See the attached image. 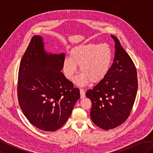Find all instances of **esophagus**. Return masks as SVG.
<instances>
[{
    "mask_svg": "<svg viewBox=\"0 0 153 153\" xmlns=\"http://www.w3.org/2000/svg\"><path fill=\"white\" fill-rule=\"evenodd\" d=\"M80 97L81 98H84L85 97V92L84 89H80Z\"/></svg>",
    "mask_w": 153,
    "mask_h": 153,
    "instance_id": "obj_1",
    "label": "esophagus"
}]
</instances>
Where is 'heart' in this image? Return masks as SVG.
<instances>
[{"mask_svg": "<svg viewBox=\"0 0 153 153\" xmlns=\"http://www.w3.org/2000/svg\"><path fill=\"white\" fill-rule=\"evenodd\" d=\"M112 62V51L106 43H88L73 47L69 57L64 59L62 69L64 75L71 80L80 66V74L75 80L76 84L85 85L91 81L97 83L109 72Z\"/></svg>", "mask_w": 153, "mask_h": 153, "instance_id": "obj_1", "label": "heart"}]
</instances>
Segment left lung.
<instances>
[{
	"mask_svg": "<svg viewBox=\"0 0 153 153\" xmlns=\"http://www.w3.org/2000/svg\"><path fill=\"white\" fill-rule=\"evenodd\" d=\"M114 61L109 72L92 89L86 92L91 99V118L96 126L108 130L122 124L128 117L138 89L137 69L131 57L116 37Z\"/></svg>",
	"mask_w": 153,
	"mask_h": 153,
	"instance_id": "1",
	"label": "left lung"
}]
</instances>
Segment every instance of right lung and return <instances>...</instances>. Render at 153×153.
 I'll return each mask as SVG.
<instances>
[{"label": "right lung", "instance_id": "right-lung-1", "mask_svg": "<svg viewBox=\"0 0 153 153\" xmlns=\"http://www.w3.org/2000/svg\"><path fill=\"white\" fill-rule=\"evenodd\" d=\"M65 54L51 53L45 49L41 36L32 38L21 60L18 80V98L29 121L46 131L62 126L80 98L61 72Z\"/></svg>", "mask_w": 153, "mask_h": 153}]
</instances>
